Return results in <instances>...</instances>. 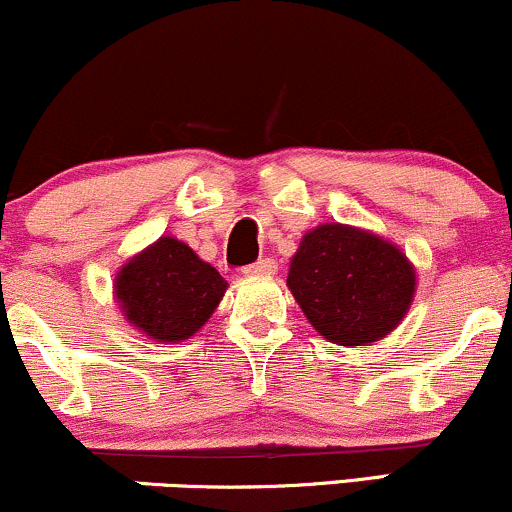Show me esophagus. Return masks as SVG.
Instances as JSON below:
<instances>
[{
    "mask_svg": "<svg viewBox=\"0 0 512 512\" xmlns=\"http://www.w3.org/2000/svg\"><path fill=\"white\" fill-rule=\"evenodd\" d=\"M275 261L273 258H258V261H254V263H249V266L244 268V273L246 275H271V273H275Z\"/></svg>",
    "mask_w": 512,
    "mask_h": 512,
    "instance_id": "esophagus-1",
    "label": "esophagus"
}]
</instances>
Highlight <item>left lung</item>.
<instances>
[{
    "instance_id": "obj_1",
    "label": "left lung",
    "mask_w": 512,
    "mask_h": 512,
    "mask_svg": "<svg viewBox=\"0 0 512 512\" xmlns=\"http://www.w3.org/2000/svg\"><path fill=\"white\" fill-rule=\"evenodd\" d=\"M287 287L309 324L338 346H365L409 312L416 273L394 244L343 225L304 234Z\"/></svg>"
}]
</instances>
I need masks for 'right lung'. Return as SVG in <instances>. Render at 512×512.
<instances>
[{
  "instance_id": "1",
  "label": "right lung",
  "mask_w": 512,
  "mask_h": 512,
  "mask_svg": "<svg viewBox=\"0 0 512 512\" xmlns=\"http://www.w3.org/2000/svg\"><path fill=\"white\" fill-rule=\"evenodd\" d=\"M225 290L227 280L174 237H162L132 258L116 278L125 319L164 343L193 336L215 312Z\"/></svg>"
}]
</instances>
